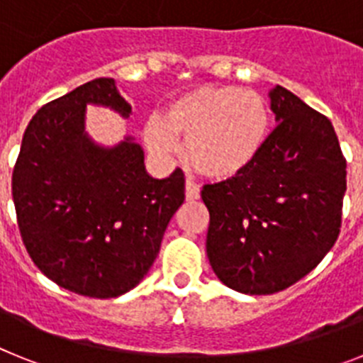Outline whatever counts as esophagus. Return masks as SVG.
Instances as JSON below:
<instances>
[{
    "mask_svg": "<svg viewBox=\"0 0 363 363\" xmlns=\"http://www.w3.org/2000/svg\"><path fill=\"white\" fill-rule=\"evenodd\" d=\"M185 198L189 201H194L200 198V189H198L196 184H192V182H185Z\"/></svg>",
    "mask_w": 363,
    "mask_h": 363,
    "instance_id": "esophagus-1",
    "label": "esophagus"
}]
</instances>
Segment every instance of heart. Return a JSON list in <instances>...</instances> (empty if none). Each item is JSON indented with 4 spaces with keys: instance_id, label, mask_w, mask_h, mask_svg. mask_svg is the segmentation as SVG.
Listing matches in <instances>:
<instances>
[{
    "instance_id": "heart-1",
    "label": "heart",
    "mask_w": 363,
    "mask_h": 363,
    "mask_svg": "<svg viewBox=\"0 0 363 363\" xmlns=\"http://www.w3.org/2000/svg\"><path fill=\"white\" fill-rule=\"evenodd\" d=\"M271 108L255 91L234 85H203L167 105L163 121L150 120L145 140L156 152L187 142V160L201 176L229 182L245 174L264 154L271 136Z\"/></svg>"
}]
</instances>
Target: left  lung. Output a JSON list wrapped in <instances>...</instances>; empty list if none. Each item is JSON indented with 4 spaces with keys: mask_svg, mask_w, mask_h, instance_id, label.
Instances as JSON below:
<instances>
[{
    "mask_svg": "<svg viewBox=\"0 0 363 363\" xmlns=\"http://www.w3.org/2000/svg\"><path fill=\"white\" fill-rule=\"evenodd\" d=\"M277 129L236 179L205 185L207 256L214 274L243 294H272L309 274L340 234L345 158L333 123L298 96L269 91Z\"/></svg>",
    "mask_w": 363,
    "mask_h": 363,
    "instance_id": "left-lung-1",
    "label": "left lung"
}]
</instances>
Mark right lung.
Masks as SVG:
<instances>
[{"mask_svg": "<svg viewBox=\"0 0 363 363\" xmlns=\"http://www.w3.org/2000/svg\"><path fill=\"white\" fill-rule=\"evenodd\" d=\"M86 105L129 118L112 78H98L32 116L12 172L18 227L32 262L63 289L116 298L143 280L185 200L176 169L156 179L133 136L104 147L85 130Z\"/></svg>", "mask_w": 363, "mask_h": 363, "instance_id": "obj_1", "label": "right lung"}]
</instances>
